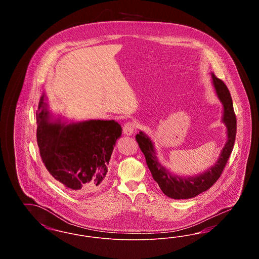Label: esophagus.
<instances>
[{"label": "esophagus", "instance_id": "1", "mask_svg": "<svg viewBox=\"0 0 259 259\" xmlns=\"http://www.w3.org/2000/svg\"><path fill=\"white\" fill-rule=\"evenodd\" d=\"M135 129V124L133 122H126L123 126V133L127 136L133 135Z\"/></svg>", "mask_w": 259, "mask_h": 259}]
</instances>
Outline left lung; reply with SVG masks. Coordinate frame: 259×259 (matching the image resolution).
<instances>
[{
    "instance_id": "1",
    "label": "left lung",
    "mask_w": 259,
    "mask_h": 259,
    "mask_svg": "<svg viewBox=\"0 0 259 259\" xmlns=\"http://www.w3.org/2000/svg\"><path fill=\"white\" fill-rule=\"evenodd\" d=\"M212 84L217 95L223 106L222 121L227 128V142L222 148L220 158L207 171L194 177H180L172 175L159 163L155 155V150L151 140L144 132L136 135V141L145 154L148 169L153 180L158 184L162 192L172 199H189L208 190L220 179L222 171L234 147L237 132V120L233 109V102L225 83L211 73Z\"/></svg>"
}]
</instances>
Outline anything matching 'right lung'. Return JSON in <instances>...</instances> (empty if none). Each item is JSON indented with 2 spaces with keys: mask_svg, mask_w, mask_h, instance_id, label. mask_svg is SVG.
Returning a JSON list of instances; mask_svg holds the SVG:
<instances>
[{
  "mask_svg": "<svg viewBox=\"0 0 259 259\" xmlns=\"http://www.w3.org/2000/svg\"><path fill=\"white\" fill-rule=\"evenodd\" d=\"M45 98L44 94L36 115L37 146L46 168L72 194L97 191L122 133L120 124L114 120L53 121Z\"/></svg>",
  "mask_w": 259,
  "mask_h": 259,
  "instance_id": "1",
  "label": "right lung"
}]
</instances>
